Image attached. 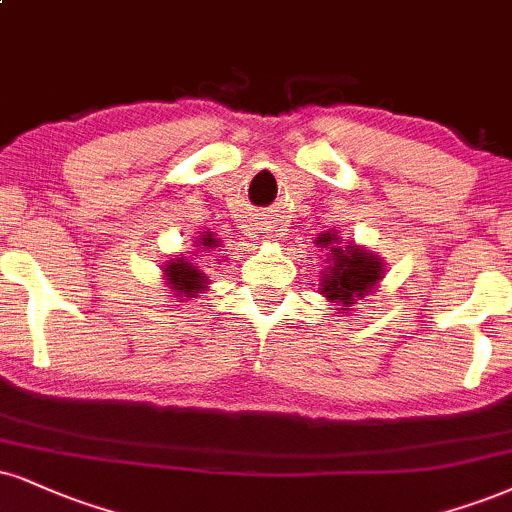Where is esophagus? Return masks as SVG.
Segmentation results:
<instances>
[{
  "label": "esophagus",
  "mask_w": 512,
  "mask_h": 512,
  "mask_svg": "<svg viewBox=\"0 0 512 512\" xmlns=\"http://www.w3.org/2000/svg\"><path fill=\"white\" fill-rule=\"evenodd\" d=\"M262 233H264V238H272V240L279 236V229H276V221L274 219L262 221Z\"/></svg>",
  "instance_id": "34e87169"
}]
</instances>
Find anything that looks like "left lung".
Returning <instances> with one entry per match:
<instances>
[{
    "label": "left lung",
    "instance_id": "1",
    "mask_svg": "<svg viewBox=\"0 0 512 512\" xmlns=\"http://www.w3.org/2000/svg\"><path fill=\"white\" fill-rule=\"evenodd\" d=\"M319 243L328 248L334 244V249H329V272L324 274L322 281V293L334 303H341L343 310H348L350 305H355V298H362L369 288L374 286L379 279L381 269L374 255H367L355 245L341 248L338 238L331 233H322Z\"/></svg>",
    "mask_w": 512,
    "mask_h": 512
}]
</instances>
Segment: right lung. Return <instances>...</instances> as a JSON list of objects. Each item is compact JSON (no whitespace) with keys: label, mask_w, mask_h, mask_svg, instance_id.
I'll return each instance as SVG.
<instances>
[{"label":"right lung","mask_w":512,"mask_h":512,"mask_svg":"<svg viewBox=\"0 0 512 512\" xmlns=\"http://www.w3.org/2000/svg\"><path fill=\"white\" fill-rule=\"evenodd\" d=\"M200 245H202V250L209 252V250L219 248V240L212 238L207 233V236L200 238ZM205 267H207V264H205ZM164 272H166V276H169L171 288H174L178 295H186V298H195V293L202 291V288H205V283H207L205 272H202L200 267H195L193 262L183 260V257H176L174 262L166 264Z\"/></svg>","instance_id":"1"}]
</instances>
